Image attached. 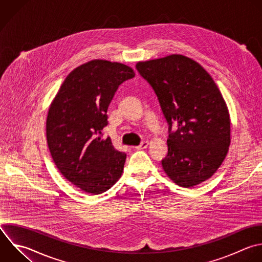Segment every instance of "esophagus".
I'll list each match as a JSON object with an SVG mask.
<instances>
[{
    "mask_svg": "<svg viewBox=\"0 0 262 262\" xmlns=\"http://www.w3.org/2000/svg\"><path fill=\"white\" fill-rule=\"evenodd\" d=\"M147 146H148V142H147V141H143V142L140 143V145L135 146V148H136V149H144V148H146Z\"/></svg>",
    "mask_w": 262,
    "mask_h": 262,
    "instance_id": "obj_1",
    "label": "esophagus"
}]
</instances>
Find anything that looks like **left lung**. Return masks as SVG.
<instances>
[{
    "label": "left lung",
    "mask_w": 262,
    "mask_h": 262,
    "mask_svg": "<svg viewBox=\"0 0 262 262\" xmlns=\"http://www.w3.org/2000/svg\"><path fill=\"white\" fill-rule=\"evenodd\" d=\"M136 69L155 90L169 124L162 161L167 176L185 188L211 178L228 151L230 117L210 74L181 54L139 61ZM172 124L178 127L174 133Z\"/></svg>",
    "instance_id": "1"
}]
</instances>
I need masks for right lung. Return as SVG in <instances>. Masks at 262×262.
Wrapping results in <instances>:
<instances>
[{"label":"right lung","instance_id":"obj_1","mask_svg":"<svg viewBox=\"0 0 262 262\" xmlns=\"http://www.w3.org/2000/svg\"><path fill=\"white\" fill-rule=\"evenodd\" d=\"M132 68L93 59L72 71L52 100L46 136L60 173L81 190L99 194L122 176L126 154L102 138L107 108L118 87L134 78Z\"/></svg>","mask_w":262,"mask_h":262}]
</instances>
